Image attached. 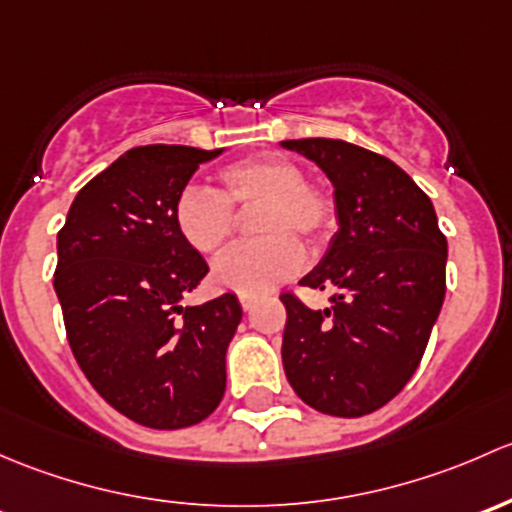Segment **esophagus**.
Masks as SVG:
<instances>
[{
    "label": "esophagus",
    "mask_w": 512,
    "mask_h": 512,
    "mask_svg": "<svg viewBox=\"0 0 512 512\" xmlns=\"http://www.w3.org/2000/svg\"><path fill=\"white\" fill-rule=\"evenodd\" d=\"M239 300H241V308L244 310L254 308V298H251V295H239Z\"/></svg>",
    "instance_id": "34e87169"
}]
</instances>
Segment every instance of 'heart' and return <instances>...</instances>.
<instances>
[{
    "instance_id": "b5f03b06",
    "label": "heart",
    "mask_w": 512,
    "mask_h": 512,
    "mask_svg": "<svg viewBox=\"0 0 512 512\" xmlns=\"http://www.w3.org/2000/svg\"><path fill=\"white\" fill-rule=\"evenodd\" d=\"M221 194L189 184L179 192L172 219L184 244L204 256L217 254L234 229V209L266 204L258 214L263 239L221 254L212 278L224 291L263 295L303 268L305 251L293 234L320 246L335 226V204L323 189L305 182L298 162L283 155H261L234 162L219 175Z\"/></svg>"
}]
</instances>
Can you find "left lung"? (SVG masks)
Segmentation results:
<instances>
[{"label": "left lung", "mask_w": 512, "mask_h": 512, "mask_svg": "<svg viewBox=\"0 0 512 512\" xmlns=\"http://www.w3.org/2000/svg\"><path fill=\"white\" fill-rule=\"evenodd\" d=\"M333 182L337 231L300 286L333 291L313 310L291 293L283 370L305 404L365 416L412 379L446 295V236L402 167L345 140H283Z\"/></svg>", "instance_id": "8db88e82"}]
</instances>
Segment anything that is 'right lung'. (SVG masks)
<instances>
[{"mask_svg": "<svg viewBox=\"0 0 512 512\" xmlns=\"http://www.w3.org/2000/svg\"><path fill=\"white\" fill-rule=\"evenodd\" d=\"M221 152L133 147L76 194L56 241L73 357L110 407L150 429L199 424L224 397L239 298L182 308L209 266L172 219L197 167Z\"/></svg>", "mask_w": 512, "mask_h": 512, "instance_id": "1", "label": "right lung"}]
</instances>
